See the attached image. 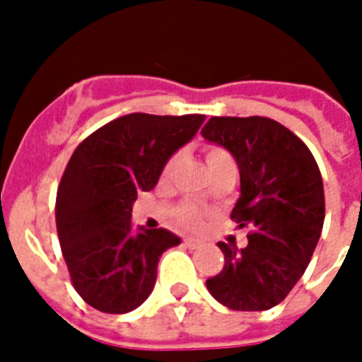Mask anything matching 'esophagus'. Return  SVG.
Segmentation results:
<instances>
[{"instance_id": "obj_1", "label": "esophagus", "mask_w": 362, "mask_h": 362, "mask_svg": "<svg viewBox=\"0 0 362 362\" xmlns=\"http://www.w3.org/2000/svg\"><path fill=\"white\" fill-rule=\"evenodd\" d=\"M183 245L187 246V248H190V250H194V248H197V246L201 245V241L199 239H194V238H185Z\"/></svg>"}]
</instances>
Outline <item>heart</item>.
I'll use <instances>...</instances> for the list:
<instances>
[{
  "instance_id": "heart-1",
  "label": "heart",
  "mask_w": 362,
  "mask_h": 362,
  "mask_svg": "<svg viewBox=\"0 0 362 362\" xmlns=\"http://www.w3.org/2000/svg\"><path fill=\"white\" fill-rule=\"evenodd\" d=\"M204 158H206V163H209L210 172L216 170L217 166L233 161L232 156H230L225 148H221V146H216V145L206 146V148H204ZM177 163H179V153H174V156L168 158V161L165 163L161 172L163 181H166V179L170 177L174 168L177 166ZM170 217H172V223H174L177 228H183V230H197L201 228V225H203V212L197 209L196 204H190V203L177 204V206L172 210Z\"/></svg>"
}]
</instances>
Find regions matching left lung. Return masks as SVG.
<instances>
[{"mask_svg": "<svg viewBox=\"0 0 362 362\" xmlns=\"http://www.w3.org/2000/svg\"><path fill=\"white\" fill-rule=\"evenodd\" d=\"M201 134L225 146L241 175L232 221L250 226L241 250L217 243L225 267L206 279L226 308L261 312L279 305L305 274L325 223L319 166L299 137L270 117H210Z\"/></svg>", "mask_w": 362, "mask_h": 362, "instance_id": "8db88e82", "label": "left lung"}]
</instances>
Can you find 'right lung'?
Segmentation results:
<instances>
[{
  "instance_id": "right-lung-1",
  "label": "right lung",
  "mask_w": 362,
  "mask_h": 362,
  "mask_svg": "<svg viewBox=\"0 0 362 362\" xmlns=\"http://www.w3.org/2000/svg\"><path fill=\"white\" fill-rule=\"evenodd\" d=\"M204 116H121L74 150L56 196V226L70 281L86 305L127 313L152 293L163 252L181 243L165 228L132 230V203L156 187L172 153Z\"/></svg>"
}]
</instances>
